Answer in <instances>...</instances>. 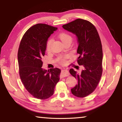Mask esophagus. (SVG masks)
Returning <instances> with one entry per match:
<instances>
[{
  "instance_id": "obj_1",
  "label": "esophagus",
  "mask_w": 122,
  "mask_h": 122,
  "mask_svg": "<svg viewBox=\"0 0 122 122\" xmlns=\"http://www.w3.org/2000/svg\"><path fill=\"white\" fill-rule=\"evenodd\" d=\"M69 71H68V70L65 69L62 71L61 74L60 75V77L63 78L65 77H67V76H69Z\"/></svg>"
}]
</instances>
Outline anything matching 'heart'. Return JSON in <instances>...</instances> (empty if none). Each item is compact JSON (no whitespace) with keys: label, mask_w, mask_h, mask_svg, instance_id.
I'll use <instances>...</instances> for the list:
<instances>
[{"label":"heart","mask_w":122,"mask_h":122,"mask_svg":"<svg viewBox=\"0 0 122 122\" xmlns=\"http://www.w3.org/2000/svg\"><path fill=\"white\" fill-rule=\"evenodd\" d=\"M59 38L60 39L61 41L64 44L67 42L68 41H71L72 40V37L71 36V35L65 32H61L58 35ZM52 39H49L48 41H47V44H46V49L47 51H49L51 49V44H52ZM67 58V55H63V56H61L59 57L58 60H57L61 64H63L66 62V60Z\"/></svg>","instance_id":"heart-1"}]
</instances>
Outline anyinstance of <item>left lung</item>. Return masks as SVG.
Segmentation results:
<instances>
[{
	"label": "left lung",
	"instance_id": "obj_1",
	"mask_svg": "<svg viewBox=\"0 0 122 122\" xmlns=\"http://www.w3.org/2000/svg\"><path fill=\"white\" fill-rule=\"evenodd\" d=\"M62 27L77 37V53L80 54L77 62L82 70L79 73L69 70L78 81L71 92L74 96L84 97L94 92L102 76L103 51L100 36L95 27L86 20L76 19Z\"/></svg>",
	"mask_w": 122,
	"mask_h": 122
}]
</instances>
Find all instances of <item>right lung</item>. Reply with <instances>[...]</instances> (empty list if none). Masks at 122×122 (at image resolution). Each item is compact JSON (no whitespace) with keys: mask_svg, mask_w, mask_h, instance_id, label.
<instances>
[{"mask_svg":"<svg viewBox=\"0 0 122 122\" xmlns=\"http://www.w3.org/2000/svg\"><path fill=\"white\" fill-rule=\"evenodd\" d=\"M57 27L44 24L32 26L24 35L19 45L18 60L19 75L26 90L33 96L45 100L51 96L60 80L61 70L42 68L41 59L46 50L48 39Z\"/></svg>","mask_w":122,"mask_h":122,"instance_id":"obj_1","label":"right lung"}]
</instances>
